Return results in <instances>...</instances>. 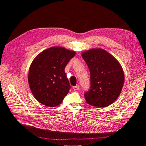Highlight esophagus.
Instances as JSON below:
<instances>
[{"label": "esophagus", "instance_id": "obj_1", "mask_svg": "<svg viewBox=\"0 0 146 146\" xmlns=\"http://www.w3.org/2000/svg\"><path fill=\"white\" fill-rule=\"evenodd\" d=\"M78 89H79V86H78V85L73 87V90H74V91H77V90H78Z\"/></svg>", "mask_w": 146, "mask_h": 146}]
</instances>
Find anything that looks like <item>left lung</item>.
Listing matches in <instances>:
<instances>
[{
    "label": "left lung",
    "mask_w": 146,
    "mask_h": 146,
    "mask_svg": "<svg viewBox=\"0 0 146 146\" xmlns=\"http://www.w3.org/2000/svg\"><path fill=\"white\" fill-rule=\"evenodd\" d=\"M90 72V90L84 94L86 102L96 107H105L116 100L124 83L121 64L105 50L91 49L82 55Z\"/></svg>",
    "instance_id": "1"
}]
</instances>
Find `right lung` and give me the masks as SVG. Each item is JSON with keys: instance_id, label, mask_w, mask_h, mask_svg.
<instances>
[{"instance_id": "1", "label": "right lung", "mask_w": 146, "mask_h": 146, "mask_svg": "<svg viewBox=\"0 0 146 146\" xmlns=\"http://www.w3.org/2000/svg\"><path fill=\"white\" fill-rule=\"evenodd\" d=\"M76 53L63 47L44 50L34 59L29 72V84L36 99L48 107L60 105L70 86L64 68Z\"/></svg>"}]
</instances>
